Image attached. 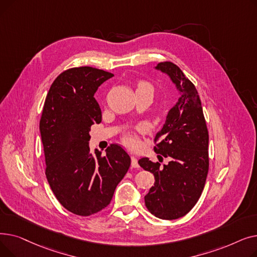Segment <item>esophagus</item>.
I'll return each mask as SVG.
<instances>
[{
	"instance_id": "34e87169",
	"label": "esophagus",
	"mask_w": 257,
	"mask_h": 257,
	"mask_svg": "<svg viewBox=\"0 0 257 257\" xmlns=\"http://www.w3.org/2000/svg\"><path fill=\"white\" fill-rule=\"evenodd\" d=\"M131 166L132 168H139V161H138V158L136 156H132L131 157Z\"/></svg>"
}]
</instances>
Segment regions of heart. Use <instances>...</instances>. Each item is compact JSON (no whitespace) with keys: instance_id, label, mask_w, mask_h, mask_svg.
<instances>
[{"instance_id":"b5f03b06","label":"heart","mask_w":257,"mask_h":257,"mask_svg":"<svg viewBox=\"0 0 257 257\" xmlns=\"http://www.w3.org/2000/svg\"><path fill=\"white\" fill-rule=\"evenodd\" d=\"M139 87H146V88H149L151 90H153V87L152 85L149 83V82H146V81H142V82L139 83ZM124 143L128 146V147H131V148H134L138 146V140L134 138L132 134H126V136L124 137L123 139Z\"/></svg>"}]
</instances>
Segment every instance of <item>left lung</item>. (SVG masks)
I'll list each match as a JSON object with an SVG mask.
<instances>
[{"label":"left lung","mask_w":257,"mask_h":257,"mask_svg":"<svg viewBox=\"0 0 257 257\" xmlns=\"http://www.w3.org/2000/svg\"><path fill=\"white\" fill-rule=\"evenodd\" d=\"M156 67L167 73L181 92L154 139L159 161L163 157L170 161L161 166L142 158L139 165L155 177L154 186L145 196L146 207L159 219L175 220L190 212L203 192L209 168L208 130L196 86L171 61Z\"/></svg>","instance_id":"obj_1"}]
</instances>
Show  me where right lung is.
Masks as SVG:
<instances>
[{"label": "right lung", "mask_w": 257, "mask_h": 257, "mask_svg": "<svg viewBox=\"0 0 257 257\" xmlns=\"http://www.w3.org/2000/svg\"><path fill=\"white\" fill-rule=\"evenodd\" d=\"M111 77L91 66L65 70L52 83L39 120L51 190L65 209L81 217L109 205L131 164L118 145H110L105 155L88 147L90 127L102 120L93 96Z\"/></svg>", "instance_id": "1"}]
</instances>
